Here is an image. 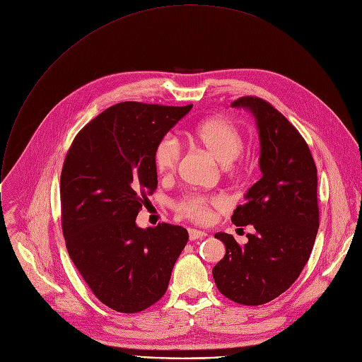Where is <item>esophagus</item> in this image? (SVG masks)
<instances>
[{"mask_svg": "<svg viewBox=\"0 0 362 362\" xmlns=\"http://www.w3.org/2000/svg\"><path fill=\"white\" fill-rule=\"evenodd\" d=\"M206 235V232H202V230H197V229H189V239L190 240H197V239H202V238H204Z\"/></svg>", "mask_w": 362, "mask_h": 362, "instance_id": "esophagus-1", "label": "esophagus"}]
</instances>
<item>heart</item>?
<instances>
[{"instance_id": "obj_1", "label": "heart", "mask_w": 362, "mask_h": 362, "mask_svg": "<svg viewBox=\"0 0 362 362\" xmlns=\"http://www.w3.org/2000/svg\"><path fill=\"white\" fill-rule=\"evenodd\" d=\"M194 140L208 150L212 156L223 166L233 163L243 150V136L239 127L229 119L215 117L202 122L192 132ZM182 146L173 134H165L154 146L153 163L160 175H172L180 160ZM214 206H225V199L221 196L208 194H186L176 202V212L190 221L204 223L212 216Z\"/></svg>"}]
</instances>
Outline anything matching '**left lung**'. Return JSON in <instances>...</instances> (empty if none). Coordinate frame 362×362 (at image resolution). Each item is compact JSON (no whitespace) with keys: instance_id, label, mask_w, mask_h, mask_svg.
<instances>
[{"instance_id":"left-lung-1","label":"left lung","mask_w":362,"mask_h":362,"mask_svg":"<svg viewBox=\"0 0 362 362\" xmlns=\"http://www.w3.org/2000/svg\"><path fill=\"white\" fill-rule=\"evenodd\" d=\"M230 106L249 110L256 120L262 177L232 215L236 226L252 225L255 232L243 246L218 232L226 253L212 274L230 300L262 305L284 293L311 256L320 228L317 166L303 137L268 101L246 95Z\"/></svg>"}]
</instances>
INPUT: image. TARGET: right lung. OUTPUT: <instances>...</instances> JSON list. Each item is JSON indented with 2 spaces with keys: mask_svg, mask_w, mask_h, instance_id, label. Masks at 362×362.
Returning a JSON list of instances; mask_svg holds the SVG:
<instances>
[{
  "mask_svg": "<svg viewBox=\"0 0 362 362\" xmlns=\"http://www.w3.org/2000/svg\"><path fill=\"white\" fill-rule=\"evenodd\" d=\"M193 105L119 103L86 124L62 170V228L73 264L97 299L140 313L166 292L187 243L185 228L141 229L136 216L158 187L153 150Z\"/></svg>",
  "mask_w": 362,
  "mask_h": 362,
  "instance_id": "add662e5",
  "label": "right lung"
}]
</instances>
